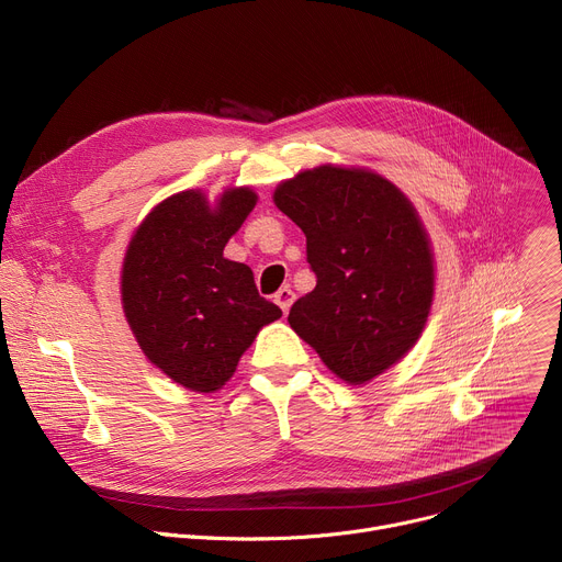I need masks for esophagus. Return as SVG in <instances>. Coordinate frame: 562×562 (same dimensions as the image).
<instances>
[{
    "label": "esophagus",
    "mask_w": 562,
    "mask_h": 562,
    "mask_svg": "<svg viewBox=\"0 0 562 562\" xmlns=\"http://www.w3.org/2000/svg\"><path fill=\"white\" fill-rule=\"evenodd\" d=\"M273 300H276V304L278 307L286 314L289 310H291V304H293V300H295V293L289 289V286H282L276 295H273Z\"/></svg>",
    "instance_id": "esophagus-1"
}]
</instances>
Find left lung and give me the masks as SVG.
Wrapping results in <instances>:
<instances>
[{
	"label": "left lung",
	"mask_w": 562,
	"mask_h": 562,
	"mask_svg": "<svg viewBox=\"0 0 562 562\" xmlns=\"http://www.w3.org/2000/svg\"><path fill=\"white\" fill-rule=\"evenodd\" d=\"M273 201L307 237L316 273V289L293 302L291 329L342 381H372L430 314L435 260L415 206L381 175L338 166L282 181Z\"/></svg>",
	"instance_id": "8db88e82"
}]
</instances>
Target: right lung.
<instances>
[{
  "instance_id": "right-lung-1",
  "label": "right lung",
  "mask_w": 562,
  "mask_h": 562,
  "mask_svg": "<svg viewBox=\"0 0 562 562\" xmlns=\"http://www.w3.org/2000/svg\"><path fill=\"white\" fill-rule=\"evenodd\" d=\"M250 188H231L211 209L201 190L168 196L127 246L121 293L138 347L192 392H215L258 331L282 316L258 293L252 271L224 246L255 209Z\"/></svg>"
}]
</instances>
